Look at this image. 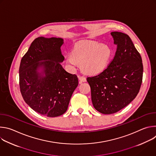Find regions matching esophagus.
I'll use <instances>...</instances> for the list:
<instances>
[{"mask_svg":"<svg viewBox=\"0 0 156 156\" xmlns=\"http://www.w3.org/2000/svg\"><path fill=\"white\" fill-rule=\"evenodd\" d=\"M78 78H79V80L81 82H85V81H86V78L84 76H80Z\"/></svg>","mask_w":156,"mask_h":156,"instance_id":"34e87169","label":"esophagus"}]
</instances>
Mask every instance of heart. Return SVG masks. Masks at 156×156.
Returning a JSON list of instances; mask_svg holds the SVG:
<instances>
[{
    "instance_id": "b5f03b06",
    "label": "heart",
    "mask_w": 156,
    "mask_h": 156,
    "mask_svg": "<svg viewBox=\"0 0 156 156\" xmlns=\"http://www.w3.org/2000/svg\"><path fill=\"white\" fill-rule=\"evenodd\" d=\"M110 54L111 51L107 46L86 41L75 47L71 56L66 58V62L72 65L76 63L81 65L86 73H96L105 68Z\"/></svg>"
}]
</instances>
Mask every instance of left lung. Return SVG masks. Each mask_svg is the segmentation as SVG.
<instances>
[{
  "mask_svg": "<svg viewBox=\"0 0 156 156\" xmlns=\"http://www.w3.org/2000/svg\"><path fill=\"white\" fill-rule=\"evenodd\" d=\"M117 46L113 60L99 74L87 77L94 107L103 114H112L128 105L138 94L143 80L140 54L128 35L110 33Z\"/></svg>",
  "mask_w": 156,
  "mask_h": 156,
  "instance_id": "1",
  "label": "left lung"
}]
</instances>
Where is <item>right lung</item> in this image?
<instances>
[{
	"label": "right lung",
	"instance_id": "add662e5",
	"mask_svg": "<svg viewBox=\"0 0 156 156\" xmlns=\"http://www.w3.org/2000/svg\"><path fill=\"white\" fill-rule=\"evenodd\" d=\"M60 37L35 39L22 57L19 69L20 91L35 112L49 117L63 114L78 84L76 75L66 72ZM44 61V62H42Z\"/></svg>",
	"mask_w": 156,
	"mask_h": 156
}]
</instances>
